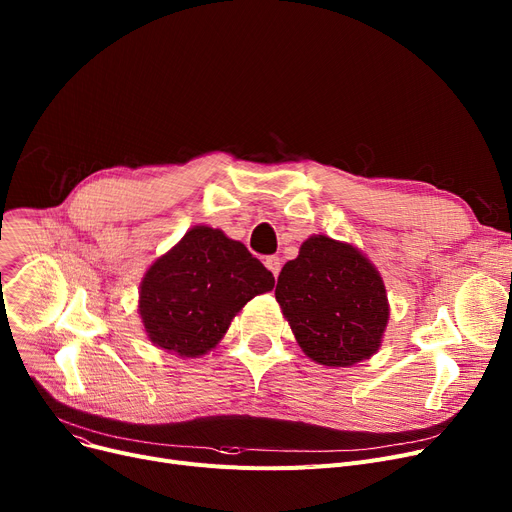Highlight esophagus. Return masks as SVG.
Segmentation results:
<instances>
[{
  "label": "esophagus",
  "instance_id": "34e87169",
  "mask_svg": "<svg viewBox=\"0 0 512 512\" xmlns=\"http://www.w3.org/2000/svg\"><path fill=\"white\" fill-rule=\"evenodd\" d=\"M265 267H267V270H270V272L274 274V278H278V274H280V270H282V263H280V257H276V255H270V257H265Z\"/></svg>",
  "mask_w": 512,
  "mask_h": 512
}]
</instances>
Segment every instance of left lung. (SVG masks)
I'll use <instances>...</instances> for the list:
<instances>
[{
	"instance_id": "8db88e82",
	"label": "left lung",
	"mask_w": 512,
	"mask_h": 512,
	"mask_svg": "<svg viewBox=\"0 0 512 512\" xmlns=\"http://www.w3.org/2000/svg\"><path fill=\"white\" fill-rule=\"evenodd\" d=\"M276 301L303 353L326 367H351L378 353L390 317L373 263L324 234L307 238L282 267Z\"/></svg>"
}]
</instances>
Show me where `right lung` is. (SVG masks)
<instances>
[{"instance_id":"right-lung-1","label":"right lung","mask_w":512,"mask_h":512,"mask_svg":"<svg viewBox=\"0 0 512 512\" xmlns=\"http://www.w3.org/2000/svg\"><path fill=\"white\" fill-rule=\"evenodd\" d=\"M272 288V272L242 242L195 226L147 270L139 313L155 346L193 359L211 351L234 315Z\"/></svg>"}]
</instances>
